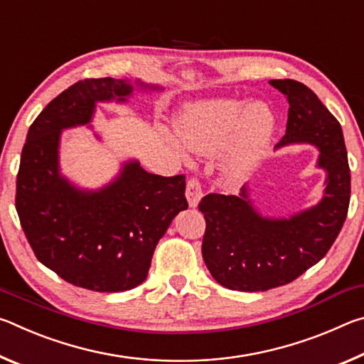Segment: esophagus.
Instances as JSON below:
<instances>
[{
	"label": "esophagus",
	"instance_id": "esophagus-1",
	"mask_svg": "<svg viewBox=\"0 0 364 364\" xmlns=\"http://www.w3.org/2000/svg\"><path fill=\"white\" fill-rule=\"evenodd\" d=\"M202 196H204V194H202L200 183L197 180H189L188 186H186V199H188L189 207L196 208L197 205H199Z\"/></svg>",
	"mask_w": 364,
	"mask_h": 364
}]
</instances>
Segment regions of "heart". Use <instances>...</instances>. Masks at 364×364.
<instances>
[{"label": "heart", "mask_w": 364, "mask_h": 364, "mask_svg": "<svg viewBox=\"0 0 364 364\" xmlns=\"http://www.w3.org/2000/svg\"><path fill=\"white\" fill-rule=\"evenodd\" d=\"M274 115L263 104L241 100H205L191 106L176 133L189 151L213 156L221 151L220 171L226 183H242L267 156Z\"/></svg>", "instance_id": "1"}]
</instances>
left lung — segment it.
<instances>
[{"instance_id": "1", "label": "left lung", "mask_w": 364, "mask_h": 364, "mask_svg": "<svg viewBox=\"0 0 364 364\" xmlns=\"http://www.w3.org/2000/svg\"><path fill=\"white\" fill-rule=\"evenodd\" d=\"M269 85L289 102L286 134L276 149L316 147L324 191L315 205L286 217L262 212L250 184L239 196L208 194L200 200L207 223L202 257L213 279L231 291L260 292L297 279L328 254L348 212L350 168L341 123L304 83Z\"/></svg>"}]
</instances>
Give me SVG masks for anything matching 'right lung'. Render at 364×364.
<instances>
[{"mask_svg": "<svg viewBox=\"0 0 364 364\" xmlns=\"http://www.w3.org/2000/svg\"><path fill=\"white\" fill-rule=\"evenodd\" d=\"M143 80H82L53 100L28 128L17 175L16 208L38 260L70 284L96 292L144 282L160 237L186 210L184 175L159 176L127 159L112 180L82 188L60 170L63 132L88 127L100 102L127 104ZM95 138L101 134L95 132Z\"/></svg>", "mask_w": 364, "mask_h": 364, "instance_id": "add662e5", "label": "right lung"}]
</instances>
